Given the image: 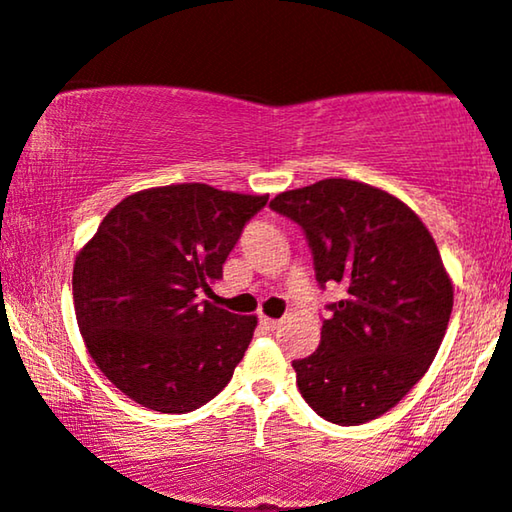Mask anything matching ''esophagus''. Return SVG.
I'll list each match as a JSON object with an SVG mask.
<instances>
[{"label":"esophagus","mask_w":512,"mask_h":512,"mask_svg":"<svg viewBox=\"0 0 512 512\" xmlns=\"http://www.w3.org/2000/svg\"><path fill=\"white\" fill-rule=\"evenodd\" d=\"M260 321H262V326L267 328V331H276V328L281 326V321H278V319H269V316H262Z\"/></svg>","instance_id":"34e87169"}]
</instances>
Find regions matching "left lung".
<instances>
[{"label":"left lung","instance_id":"1","mask_svg":"<svg viewBox=\"0 0 512 512\" xmlns=\"http://www.w3.org/2000/svg\"><path fill=\"white\" fill-rule=\"evenodd\" d=\"M269 208L302 226L326 304L319 349L293 361L321 418L361 425L397 406L423 378L449 326L454 286L435 238L390 193L352 179L283 191Z\"/></svg>","mask_w":512,"mask_h":512}]
</instances>
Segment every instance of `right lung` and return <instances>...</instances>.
<instances>
[{
  "mask_svg": "<svg viewBox=\"0 0 512 512\" xmlns=\"http://www.w3.org/2000/svg\"><path fill=\"white\" fill-rule=\"evenodd\" d=\"M269 196L172 184L120 200L73 269L77 326L111 383L160 413H189L224 390L257 316L198 302L222 278L243 226Z\"/></svg>",
  "mask_w": 512,
  "mask_h": 512,
  "instance_id": "obj_1",
  "label": "right lung"
}]
</instances>
